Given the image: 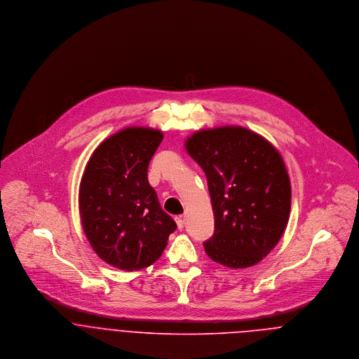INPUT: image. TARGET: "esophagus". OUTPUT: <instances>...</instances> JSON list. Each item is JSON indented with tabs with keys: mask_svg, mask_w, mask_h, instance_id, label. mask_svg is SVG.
<instances>
[{
	"mask_svg": "<svg viewBox=\"0 0 359 359\" xmlns=\"http://www.w3.org/2000/svg\"><path fill=\"white\" fill-rule=\"evenodd\" d=\"M175 222H177L178 229H182V228H184V219H182V217H175Z\"/></svg>",
	"mask_w": 359,
	"mask_h": 359,
	"instance_id": "obj_1",
	"label": "esophagus"
}]
</instances>
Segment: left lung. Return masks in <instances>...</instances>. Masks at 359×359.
I'll use <instances>...</instances> for the list:
<instances>
[{
  "mask_svg": "<svg viewBox=\"0 0 359 359\" xmlns=\"http://www.w3.org/2000/svg\"><path fill=\"white\" fill-rule=\"evenodd\" d=\"M185 148L205 171L215 217L214 235L203 245L207 256L229 268L259 262L289 221L292 188L282 156L236 126L198 131Z\"/></svg>",
  "mask_w": 359,
  "mask_h": 359,
  "instance_id": "obj_1",
  "label": "left lung"
}]
</instances>
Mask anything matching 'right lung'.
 I'll list each match as a JSON object with an SVG mask.
<instances>
[{"instance_id": "1", "label": "right lung", "mask_w": 359, "mask_h": 359, "mask_svg": "<svg viewBox=\"0 0 359 359\" xmlns=\"http://www.w3.org/2000/svg\"><path fill=\"white\" fill-rule=\"evenodd\" d=\"M161 141L158 130L128 127L104 140L86 165L79 192L83 229L94 252L114 268L152 265L177 229L148 182Z\"/></svg>"}]
</instances>
